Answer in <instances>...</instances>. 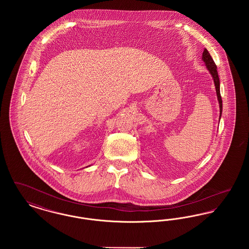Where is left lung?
Returning a JSON list of instances; mask_svg holds the SVG:
<instances>
[{"label":"left lung","mask_w":249,"mask_h":249,"mask_svg":"<svg viewBox=\"0 0 249 249\" xmlns=\"http://www.w3.org/2000/svg\"><path fill=\"white\" fill-rule=\"evenodd\" d=\"M201 59L204 61L207 70L211 73L212 77L213 79V83L215 86V91H216V96H217V100H218V104H219V119L221 118V114H222V99H221V95H220V89H219V77H218V73L216 70V65L214 63L211 55L209 54L208 50L206 48H204L203 52H202V58Z\"/></svg>","instance_id":"obj_1"}]
</instances>
